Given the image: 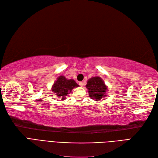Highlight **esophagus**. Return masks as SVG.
I'll return each mask as SVG.
<instances>
[{"label": "esophagus", "mask_w": 158, "mask_h": 158, "mask_svg": "<svg viewBox=\"0 0 158 158\" xmlns=\"http://www.w3.org/2000/svg\"><path fill=\"white\" fill-rule=\"evenodd\" d=\"M79 85H80V86H83L84 82H79Z\"/></svg>", "instance_id": "34e87169"}]
</instances>
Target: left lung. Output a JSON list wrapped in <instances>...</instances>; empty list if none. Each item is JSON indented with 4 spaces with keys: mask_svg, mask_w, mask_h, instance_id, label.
Returning a JSON list of instances; mask_svg holds the SVG:
<instances>
[{
    "mask_svg": "<svg viewBox=\"0 0 158 158\" xmlns=\"http://www.w3.org/2000/svg\"><path fill=\"white\" fill-rule=\"evenodd\" d=\"M85 87L88 89L89 97L95 101H99L106 97L107 86L105 84L102 78L99 76L89 78Z\"/></svg>",
    "mask_w": 158,
    "mask_h": 158,
    "instance_id": "left-lung-1",
    "label": "left lung"
}]
</instances>
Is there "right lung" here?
Returning <instances> with one entry per match:
<instances>
[{"label": "right lung", "mask_w": 158, "mask_h": 158, "mask_svg": "<svg viewBox=\"0 0 158 158\" xmlns=\"http://www.w3.org/2000/svg\"><path fill=\"white\" fill-rule=\"evenodd\" d=\"M78 86L79 85L76 84L74 80H68L65 78V76H60L52 85L51 90L56 97L61 99V100H64L72 89Z\"/></svg>", "instance_id": "obj_1"}]
</instances>
